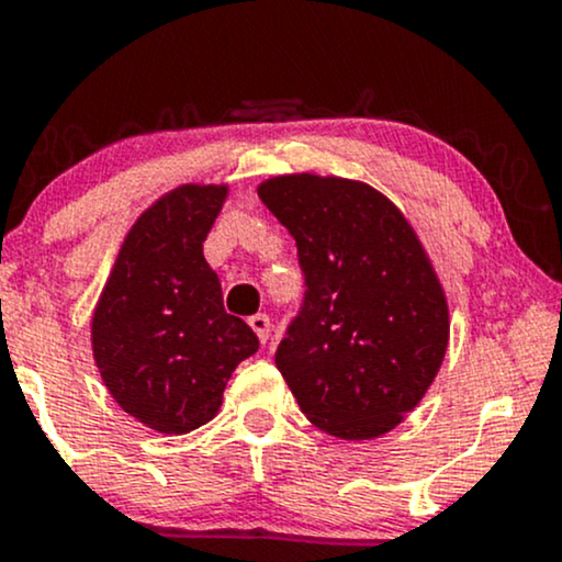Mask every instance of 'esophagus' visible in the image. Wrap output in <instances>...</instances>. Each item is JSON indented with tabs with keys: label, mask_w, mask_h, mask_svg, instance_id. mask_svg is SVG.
Masks as SVG:
<instances>
[{
	"label": "esophagus",
	"mask_w": 562,
	"mask_h": 562,
	"mask_svg": "<svg viewBox=\"0 0 562 562\" xmlns=\"http://www.w3.org/2000/svg\"><path fill=\"white\" fill-rule=\"evenodd\" d=\"M248 325L254 327L256 335H259L261 344H267L269 335H272V319H269L267 314H254V317L248 319Z\"/></svg>",
	"instance_id": "34e87169"
}]
</instances>
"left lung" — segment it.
<instances>
[{
    "mask_svg": "<svg viewBox=\"0 0 562 562\" xmlns=\"http://www.w3.org/2000/svg\"><path fill=\"white\" fill-rule=\"evenodd\" d=\"M259 198L299 245L306 299L274 362L301 412L344 441L396 428L449 346V303L406 216L375 187L285 173Z\"/></svg>",
    "mask_w": 562,
    "mask_h": 562,
    "instance_id": "1",
    "label": "left lung"
}]
</instances>
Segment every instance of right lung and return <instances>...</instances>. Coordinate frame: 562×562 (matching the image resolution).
<instances>
[{
	"instance_id": "obj_1",
	"label": "right lung",
	"mask_w": 562,
	"mask_h": 562,
	"mask_svg": "<svg viewBox=\"0 0 562 562\" xmlns=\"http://www.w3.org/2000/svg\"><path fill=\"white\" fill-rule=\"evenodd\" d=\"M227 184H179L139 214L92 314V357L115 404L158 434L214 420L259 338L224 312L203 243Z\"/></svg>"
}]
</instances>
